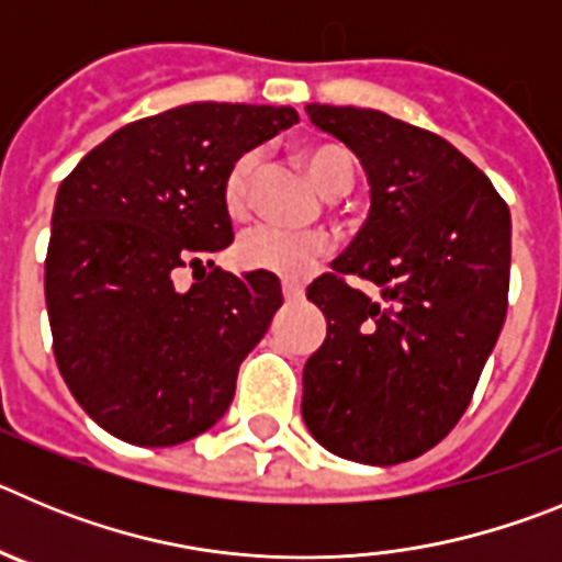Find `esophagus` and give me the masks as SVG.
<instances>
[{
	"mask_svg": "<svg viewBox=\"0 0 562 562\" xmlns=\"http://www.w3.org/2000/svg\"><path fill=\"white\" fill-rule=\"evenodd\" d=\"M281 292H284L286 301H301V297H304V284H297V281L284 278V281H281Z\"/></svg>",
	"mask_w": 562,
	"mask_h": 562,
	"instance_id": "obj_1",
	"label": "esophagus"
}]
</instances>
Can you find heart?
<instances>
[{
  "label": "heart",
  "instance_id": "obj_1",
  "mask_svg": "<svg viewBox=\"0 0 562 562\" xmlns=\"http://www.w3.org/2000/svg\"><path fill=\"white\" fill-rule=\"evenodd\" d=\"M297 160L304 162L315 186L329 196L346 193L355 182V160L349 151L335 143H304L297 148ZM258 157L252 151L241 154L225 173L222 202L227 216L241 220L250 207V186ZM331 250V241L321 231H286V227L261 225L238 238L233 258L241 270H261L284 278H304L317 267V261Z\"/></svg>",
  "mask_w": 562,
  "mask_h": 562
}]
</instances>
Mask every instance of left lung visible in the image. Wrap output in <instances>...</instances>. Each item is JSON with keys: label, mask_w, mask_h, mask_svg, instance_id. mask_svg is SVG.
Wrapping results in <instances>:
<instances>
[{"label": "left lung", "mask_w": 562, "mask_h": 562, "mask_svg": "<svg viewBox=\"0 0 562 562\" xmlns=\"http://www.w3.org/2000/svg\"><path fill=\"white\" fill-rule=\"evenodd\" d=\"M357 154L369 220L306 297L326 340L304 366V422L329 453L411 461L467 411L506 317L513 222L484 171L445 137L376 109L306 103ZM381 286L369 299L341 281Z\"/></svg>", "instance_id": "left-lung-1"}]
</instances>
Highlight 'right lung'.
Listing matches in <instances>:
<instances>
[{"instance_id":"right-lung-1","label":"right lung","mask_w":562,"mask_h":562,"mask_svg":"<svg viewBox=\"0 0 562 562\" xmlns=\"http://www.w3.org/2000/svg\"><path fill=\"white\" fill-rule=\"evenodd\" d=\"M292 106L186 103L109 134L56 193L44 297L58 371L112 436L171 448L231 408L238 366L284 304L272 272H222V182ZM191 266L198 281L176 286Z\"/></svg>"}]
</instances>
